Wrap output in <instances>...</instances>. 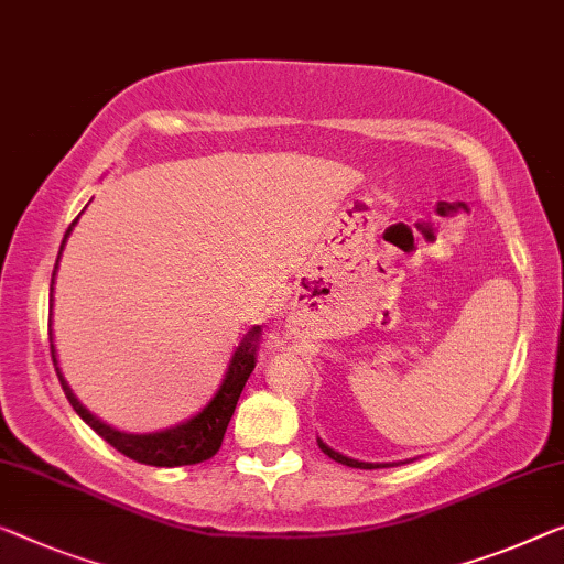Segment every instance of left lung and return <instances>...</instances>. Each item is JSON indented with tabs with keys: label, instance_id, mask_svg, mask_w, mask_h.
Here are the masks:
<instances>
[{
	"label": "left lung",
	"instance_id": "1",
	"mask_svg": "<svg viewBox=\"0 0 564 564\" xmlns=\"http://www.w3.org/2000/svg\"><path fill=\"white\" fill-rule=\"evenodd\" d=\"M316 443H318V448H322V451L326 453V456H329L332 460H336V464H341V466H349V468H390V466H400V464H405V460H398V464H369V460H357V458L344 456V453L334 451L332 445H326L322 438H316Z\"/></svg>",
	"mask_w": 564,
	"mask_h": 564
}]
</instances>
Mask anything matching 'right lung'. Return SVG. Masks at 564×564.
<instances>
[{
  "mask_svg": "<svg viewBox=\"0 0 564 564\" xmlns=\"http://www.w3.org/2000/svg\"><path fill=\"white\" fill-rule=\"evenodd\" d=\"M78 217L70 223V228H67L65 238L61 242V253H57V260H55L53 281H50V301H53L57 263H61V256H63L67 238H70L73 228L78 225ZM258 339H260V326H253V329H248V334H242L240 344L232 351V359L228 365V372H225V380L220 382V388H217V392L209 398V402L199 410V413L187 417L184 423H176L172 427H164V431H154V433L119 431V427L108 425L100 417H96L78 398H75L73 388L65 382V377L61 375L53 339H50V351H53V365H55L57 380H61V384H63L65 398L73 405L75 413L80 415L83 423L94 427L100 438H104L106 443H111L116 451L123 453V456L139 460V464L174 468V466L202 464V460L213 458L215 453L220 451L225 431H228V423L235 413V405H238V400H240V392H242V388H246L250 372L256 369Z\"/></svg>",
  "mask_w": 564,
  "mask_h": 564,
  "instance_id": "add662e5",
  "label": "right lung"
}]
</instances>
